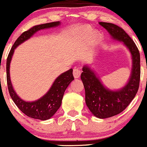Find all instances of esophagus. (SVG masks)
<instances>
[{
  "label": "esophagus",
  "instance_id": "34e87169",
  "mask_svg": "<svg viewBox=\"0 0 147 147\" xmlns=\"http://www.w3.org/2000/svg\"><path fill=\"white\" fill-rule=\"evenodd\" d=\"M80 75H81V71L79 68H75L74 69V78L77 79V78L80 77Z\"/></svg>",
  "mask_w": 147,
  "mask_h": 147
}]
</instances>
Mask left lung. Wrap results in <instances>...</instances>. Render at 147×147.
<instances>
[{
	"mask_svg": "<svg viewBox=\"0 0 147 147\" xmlns=\"http://www.w3.org/2000/svg\"><path fill=\"white\" fill-rule=\"evenodd\" d=\"M114 39L123 41L132 55L133 68L129 82L122 89L113 92L105 89L98 78L87 66L82 68L81 79L85 89V101L89 110L99 118L114 116L123 111L135 97L141 76L140 53L137 46L124 29L117 25L100 22Z\"/></svg>",
	"mask_w": 147,
	"mask_h": 147,
	"instance_id": "8db88e82",
	"label": "left lung"
}]
</instances>
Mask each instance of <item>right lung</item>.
I'll list each match as a JSON object with an SVG mask.
<instances>
[{
    "instance_id": "1",
    "label": "right lung",
    "mask_w": 147,
    "mask_h": 147,
    "mask_svg": "<svg viewBox=\"0 0 147 147\" xmlns=\"http://www.w3.org/2000/svg\"><path fill=\"white\" fill-rule=\"evenodd\" d=\"M59 24V22L42 24H39L32 26L29 29H28L27 31L24 32L18 37V39L12 46L6 61V79L10 96L13 100V101L14 102L16 105L18 107V108L22 113H24L26 115L30 117V118L40 119L42 121H45V120L51 118L61 107L65 90L68 87L69 84L74 79V76H73V69L71 68L66 72L63 73L61 76H58L55 79L50 90L44 97L35 102H24V100H21L12 87L9 74L10 62L11 60L14 49L18 45H19L21 43L24 42L25 40H28L36 32L40 30V29L53 27V26H56Z\"/></svg>"
}]
</instances>
